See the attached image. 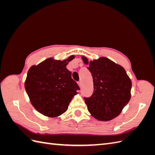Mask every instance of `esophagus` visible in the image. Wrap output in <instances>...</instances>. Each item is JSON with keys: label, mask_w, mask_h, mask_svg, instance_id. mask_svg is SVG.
<instances>
[{"label": "esophagus", "mask_w": 155, "mask_h": 155, "mask_svg": "<svg viewBox=\"0 0 155 155\" xmlns=\"http://www.w3.org/2000/svg\"><path fill=\"white\" fill-rule=\"evenodd\" d=\"M78 86L80 87V88L81 87V86H82V83H81V81H78Z\"/></svg>", "instance_id": "1"}]
</instances>
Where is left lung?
<instances>
[{"label": "left lung", "instance_id": "obj_1", "mask_svg": "<svg viewBox=\"0 0 155 155\" xmlns=\"http://www.w3.org/2000/svg\"><path fill=\"white\" fill-rule=\"evenodd\" d=\"M93 78L94 92L84 97L92 116L98 120L108 121L120 114L130 99L132 82L124 68L106 57L88 61L82 57Z\"/></svg>", "mask_w": 155, "mask_h": 155}]
</instances>
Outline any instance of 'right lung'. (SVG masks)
Returning a JSON list of instances; mask_svg holds the SVG:
<instances>
[{"instance_id": "add662e5", "label": "right lung", "mask_w": 155, "mask_h": 155, "mask_svg": "<svg viewBox=\"0 0 155 155\" xmlns=\"http://www.w3.org/2000/svg\"><path fill=\"white\" fill-rule=\"evenodd\" d=\"M74 58V55L64 61L49 58L29 68L25 90L32 106L45 116L53 118L63 114L80 90L66 67Z\"/></svg>"}]
</instances>
